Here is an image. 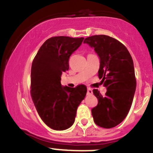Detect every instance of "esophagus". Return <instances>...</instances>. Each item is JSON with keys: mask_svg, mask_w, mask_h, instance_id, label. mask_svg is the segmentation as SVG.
I'll use <instances>...</instances> for the list:
<instances>
[{"mask_svg": "<svg viewBox=\"0 0 153 153\" xmlns=\"http://www.w3.org/2000/svg\"><path fill=\"white\" fill-rule=\"evenodd\" d=\"M92 94H93V91H92V89L88 88V90H87V94H88V95H91Z\"/></svg>", "mask_w": 153, "mask_h": 153, "instance_id": "34e87169", "label": "esophagus"}]
</instances>
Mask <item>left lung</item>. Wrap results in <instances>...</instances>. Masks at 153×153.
Here are the masks:
<instances>
[{"label": "left lung", "instance_id": "8db88e82", "mask_svg": "<svg viewBox=\"0 0 153 153\" xmlns=\"http://www.w3.org/2000/svg\"><path fill=\"white\" fill-rule=\"evenodd\" d=\"M83 43L94 48L100 58L98 76L106 88L105 96L97 89L93 93L98 104L92 108L94 121L110 128L120 124L129 111L136 89L134 63L127 48L105 35L86 38Z\"/></svg>", "mask_w": 153, "mask_h": 153}]
</instances>
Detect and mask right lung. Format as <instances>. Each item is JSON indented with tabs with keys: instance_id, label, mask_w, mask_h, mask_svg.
<instances>
[{
	"instance_id": "obj_1",
	"label": "right lung",
	"mask_w": 153,
	"mask_h": 153,
	"mask_svg": "<svg viewBox=\"0 0 153 153\" xmlns=\"http://www.w3.org/2000/svg\"><path fill=\"white\" fill-rule=\"evenodd\" d=\"M84 38L52 37L41 46L32 64L31 97L44 123L54 130L74 124L76 110L87 92L84 85L69 88L61 85V76L69 69V58Z\"/></svg>"
}]
</instances>
